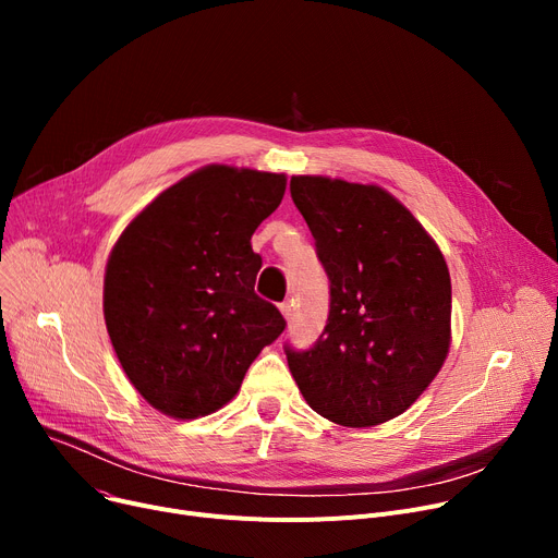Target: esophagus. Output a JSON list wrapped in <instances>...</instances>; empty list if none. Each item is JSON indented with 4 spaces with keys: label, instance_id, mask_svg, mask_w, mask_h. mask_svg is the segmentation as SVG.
Segmentation results:
<instances>
[{
    "label": "esophagus",
    "instance_id": "1",
    "mask_svg": "<svg viewBox=\"0 0 558 558\" xmlns=\"http://www.w3.org/2000/svg\"><path fill=\"white\" fill-rule=\"evenodd\" d=\"M280 312H282V316L289 320V318H291V314H294V303H291V301L280 303Z\"/></svg>",
    "mask_w": 558,
    "mask_h": 558
}]
</instances>
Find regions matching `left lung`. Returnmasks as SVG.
I'll use <instances>...</instances> for the list:
<instances>
[{"mask_svg":"<svg viewBox=\"0 0 558 558\" xmlns=\"http://www.w3.org/2000/svg\"><path fill=\"white\" fill-rule=\"evenodd\" d=\"M289 192L330 280L328 324L307 350L284 343L289 371L324 418L387 423L446 362L452 284L444 253L377 185L294 175Z\"/></svg>","mask_w":558,"mask_h":558,"instance_id":"1","label":"left lung"}]
</instances>
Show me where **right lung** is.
I'll return each instance as SVG.
<instances>
[{
    "mask_svg": "<svg viewBox=\"0 0 558 558\" xmlns=\"http://www.w3.org/2000/svg\"><path fill=\"white\" fill-rule=\"evenodd\" d=\"M284 175L203 167L165 190L117 240L104 316L131 385L158 412L198 418L234 393L282 330L255 294L251 238L284 196Z\"/></svg>",
    "mask_w": 558,
    "mask_h": 558,
    "instance_id": "obj_1",
    "label": "right lung"
}]
</instances>
